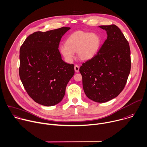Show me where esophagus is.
Listing matches in <instances>:
<instances>
[{
	"mask_svg": "<svg viewBox=\"0 0 147 147\" xmlns=\"http://www.w3.org/2000/svg\"><path fill=\"white\" fill-rule=\"evenodd\" d=\"M74 68H75V71L76 72H79V65H75Z\"/></svg>",
	"mask_w": 147,
	"mask_h": 147,
	"instance_id": "34e87169",
	"label": "esophagus"
}]
</instances>
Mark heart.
<instances>
[{"mask_svg":"<svg viewBox=\"0 0 147 147\" xmlns=\"http://www.w3.org/2000/svg\"><path fill=\"white\" fill-rule=\"evenodd\" d=\"M101 44V39L97 34L77 31L67 38L65 45L60 47V51L68 61L73 59L76 51L80 60L87 61L96 55Z\"/></svg>","mask_w":147,"mask_h":147,"instance_id":"b5f03b06","label":"heart"}]
</instances>
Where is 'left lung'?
<instances>
[{"mask_svg":"<svg viewBox=\"0 0 147 147\" xmlns=\"http://www.w3.org/2000/svg\"><path fill=\"white\" fill-rule=\"evenodd\" d=\"M107 39L97 54L80 67L86 96L97 102H105L118 96L126 84L131 68L128 41L115 25H101Z\"/></svg>","mask_w":147,"mask_h":147,"instance_id":"left-lung-1","label":"left lung"}]
</instances>
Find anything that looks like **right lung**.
<instances>
[{"label":"right lung","instance_id":"add662e5","mask_svg":"<svg viewBox=\"0 0 147 147\" xmlns=\"http://www.w3.org/2000/svg\"><path fill=\"white\" fill-rule=\"evenodd\" d=\"M70 29L35 32L20 47V79L29 97L42 105L53 106L61 101L75 74L74 65L65 63L58 49L62 36Z\"/></svg>","mask_w":147,"mask_h":147}]
</instances>
